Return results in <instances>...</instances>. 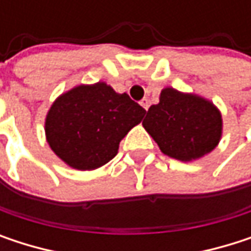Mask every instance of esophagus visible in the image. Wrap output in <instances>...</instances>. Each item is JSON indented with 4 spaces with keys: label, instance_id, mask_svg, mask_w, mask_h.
Here are the masks:
<instances>
[{
    "label": "esophagus",
    "instance_id": "esophagus-1",
    "mask_svg": "<svg viewBox=\"0 0 251 251\" xmlns=\"http://www.w3.org/2000/svg\"><path fill=\"white\" fill-rule=\"evenodd\" d=\"M141 106H142L145 110H148V107H150V100H148V99H142V100H141Z\"/></svg>",
    "mask_w": 251,
    "mask_h": 251
}]
</instances>
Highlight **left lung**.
<instances>
[{
    "label": "left lung",
    "mask_w": 251,
    "mask_h": 251,
    "mask_svg": "<svg viewBox=\"0 0 251 251\" xmlns=\"http://www.w3.org/2000/svg\"><path fill=\"white\" fill-rule=\"evenodd\" d=\"M160 150L176 160L190 161L211 152L220 142L223 121L218 109L195 94L164 88L142 122Z\"/></svg>",
    "instance_id": "left-lung-1"
}]
</instances>
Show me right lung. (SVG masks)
Instances as JSON below:
<instances>
[{
    "label": "right lung",
    "instance_id": "obj_1",
    "mask_svg": "<svg viewBox=\"0 0 251 251\" xmlns=\"http://www.w3.org/2000/svg\"><path fill=\"white\" fill-rule=\"evenodd\" d=\"M147 110L126 93L104 82L79 85L62 94L46 116V138L53 152L76 170L109 163L119 142Z\"/></svg>",
    "mask_w": 251,
    "mask_h": 251
}]
</instances>
